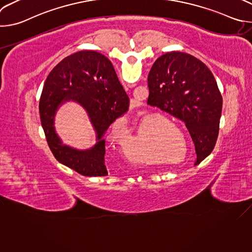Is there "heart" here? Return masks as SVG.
Instances as JSON below:
<instances>
[{"label":"heart","instance_id":"heart-1","mask_svg":"<svg viewBox=\"0 0 252 252\" xmlns=\"http://www.w3.org/2000/svg\"><path fill=\"white\" fill-rule=\"evenodd\" d=\"M160 121H164L160 119ZM152 126L158 125L157 122H152L149 124ZM169 127H171L172 131H159L158 141L155 146V153H158L160 157L174 158L182 154L183 151V141H185L184 134L182 130L179 129L175 125L168 122Z\"/></svg>","mask_w":252,"mask_h":252}]
</instances>
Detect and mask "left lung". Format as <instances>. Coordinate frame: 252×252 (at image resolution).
Wrapping results in <instances>:
<instances>
[{"label":"left lung","instance_id":"left-lung-1","mask_svg":"<svg viewBox=\"0 0 252 252\" xmlns=\"http://www.w3.org/2000/svg\"><path fill=\"white\" fill-rule=\"evenodd\" d=\"M148 104L157 106L188 127L200 163L217 142L222 96L209 68L198 59L182 52L160 56L148 78Z\"/></svg>","mask_w":252,"mask_h":252}]
</instances>
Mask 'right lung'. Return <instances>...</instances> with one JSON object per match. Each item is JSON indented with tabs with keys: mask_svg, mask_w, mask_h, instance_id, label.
Here are the masks:
<instances>
[{
	"mask_svg": "<svg viewBox=\"0 0 252 252\" xmlns=\"http://www.w3.org/2000/svg\"><path fill=\"white\" fill-rule=\"evenodd\" d=\"M80 103L97 133L96 145L81 151L63 145L54 129V116L65 101ZM129 98L113 63L95 51H81L60 62L49 74L40 99V117L50 150L57 160L86 176H105L106 129L125 115Z\"/></svg>",
	"mask_w": 252,
	"mask_h": 252,
	"instance_id": "add662e5",
	"label": "right lung"
}]
</instances>
